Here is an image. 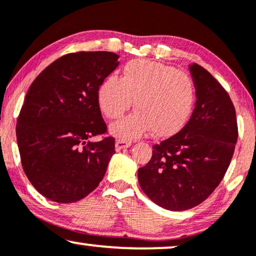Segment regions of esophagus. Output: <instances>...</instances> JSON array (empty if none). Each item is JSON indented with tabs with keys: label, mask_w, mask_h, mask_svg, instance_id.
Instances as JSON below:
<instances>
[{
	"label": "esophagus",
	"mask_w": 256,
	"mask_h": 256,
	"mask_svg": "<svg viewBox=\"0 0 256 256\" xmlns=\"http://www.w3.org/2000/svg\"><path fill=\"white\" fill-rule=\"evenodd\" d=\"M131 145H132V142L130 140H124V139H119V140L116 142V148H117V151H120V150L130 148Z\"/></svg>",
	"instance_id": "esophagus-1"
}]
</instances>
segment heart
I'll return each instance as SVG.
<instances>
[{
  "label": "heart",
  "mask_w": 256,
  "mask_h": 256,
  "mask_svg": "<svg viewBox=\"0 0 256 256\" xmlns=\"http://www.w3.org/2000/svg\"><path fill=\"white\" fill-rule=\"evenodd\" d=\"M97 100L103 114L120 118L132 106L137 111L111 125V134L130 140L151 128L158 137L179 132L192 114L196 88L188 74L148 60H134L122 69V78L114 74L102 82Z\"/></svg>",
  "instance_id": "1"
}]
</instances>
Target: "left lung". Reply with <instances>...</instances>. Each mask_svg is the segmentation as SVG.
<instances>
[{"label": "left lung", "mask_w": 256, "mask_h": 256, "mask_svg": "<svg viewBox=\"0 0 256 256\" xmlns=\"http://www.w3.org/2000/svg\"><path fill=\"white\" fill-rule=\"evenodd\" d=\"M196 108L178 134L153 145L152 158L138 170L142 190L170 210L202 204L224 176L238 140L235 108L219 82L199 64L190 66Z\"/></svg>", "instance_id": "left-lung-1"}]
</instances>
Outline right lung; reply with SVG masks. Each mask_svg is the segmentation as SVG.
<instances>
[{
  "instance_id": "right-lung-1",
  "label": "right lung",
  "mask_w": 256,
  "mask_h": 256,
  "mask_svg": "<svg viewBox=\"0 0 256 256\" xmlns=\"http://www.w3.org/2000/svg\"><path fill=\"white\" fill-rule=\"evenodd\" d=\"M117 54L80 51L46 66L30 85L17 118L21 162L32 185L54 202H74L97 188L114 153L97 100L118 66Z\"/></svg>"
}]
</instances>
